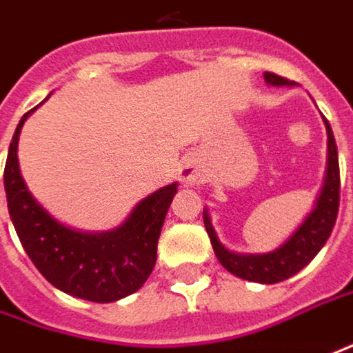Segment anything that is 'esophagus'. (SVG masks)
<instances>
[{"mask_svg": "<svg viewBox=\"0 0 353 353\" xmlns=\"http://www.w3.org/2000/svg\"><path fill=\"white\" fill-rule=\"evenodd\" d=\"M177 177H179L183 188H195L203 181V168L197 160V156H185L181 160L179 170H177Z\"/></svg>", "mask_w": 353, "mask_h": 353, "instance_id": "esophagus-1", "label": "esophagus"}]
</instances>
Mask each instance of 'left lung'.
Here are the masks:
<instances>
[{"label":"left lung","instance_id":"left-lung-1","mask_svg":"<svg viewBox=\"0 0 353 353\" xmlns=\"http://www.w3.org/2000/svg\"><path fill=\"white\" fill-rule=\"evenodd\" d=\"M263 77L268 86H294V83L272 72H265ZM322 120L328 134L324 181L316 195L314 207L283 245H279L276 249L268 253H235L219 241L217 231L211 223L209 209L207 207L203 209V223H205L207 235L211 239L213 253L231 274H235L243 281H251V283H281L302 270L326 245L330 233L334 229L336 217H338V207H340V163H338V148H336L332 126L324 116Z\"/></svg>","mask_w":353,"mask_h":353}]
</instances>
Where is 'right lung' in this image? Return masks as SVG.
<instances>
[{
    "mask_svg": "<svg viewBox=\"0 0 353 353\" xmlns=\"http://www.w3.org/2000/svg\"><path fill=\"white\" fill-rule=\"evenodd\" d=\"M39 106L19 120L3 172L9 217L17 237L39 272L54 288L90 302L124 299L140 290L154 270L161 225L177 193V181L138 201L114 229L81 231L65 225L35 199L19 168V134Z\"/></svg>",
    "mask_w": 353,
    "mask_h": 353,
    "instance_id": "right-lung-1",
    "label": "right lung"
}]
</instances>
